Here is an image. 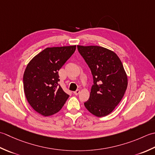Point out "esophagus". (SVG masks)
<instances>
[{
  "mask_svg": "<svg viewBox=\"0 0 155 155\" xmlns=\"http://www.w3.org/2000/svg\"><path fill=\"white\" fill-rule=\"evenodd\" d=\"M80 93V90H77L76 91H74V94H75V95H78Z\"/></svg>",
  "mask_w": 155,
  "mask_h": 155,
  "instance_id": "34e87169",
  "label": "esophagus"
}]
</instances>
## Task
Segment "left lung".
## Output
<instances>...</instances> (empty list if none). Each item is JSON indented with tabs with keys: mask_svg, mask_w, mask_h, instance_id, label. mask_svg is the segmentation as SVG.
<instances>
[{
	"mask_svg": "<svg viewBox=\"0 0 155 155\" xmlns=\"http://www.w3.org/2000/svg\"><path fill=\"white\" fill-rule=\"evenodd\" d=\"M79 53L89 66L94 84L86 109L97 117L111 113L120 102L128 86L123 65L116 53L100 46L78 45Z\"/></svg>",
	"mask_w": 155,
	"mask_h": 155,
	"instance_id": "left-lung-1",
	"label": "left lung"
}]
</instances>
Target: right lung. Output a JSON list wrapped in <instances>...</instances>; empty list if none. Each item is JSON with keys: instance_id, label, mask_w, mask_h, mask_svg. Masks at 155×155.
Returning <instances> with one entry per match:
<instances>
[{"instance_id": "obj_1", "label": "right lung", "mask_w": 155, "mask_h": 155, "mask_svg": "<svg viewBox=\"0 0 155 155\" xmlns=\"http://www.w3.org/2000/svg\"><path fill=\"white\" fill-rule=\"evenodd\" d=\"M76 45L47 47L31 60L23 75L25 96L31 106L40 114L58 113L69 95L59 86V70L73 55Z\"/></svg>"}]
</instances>
